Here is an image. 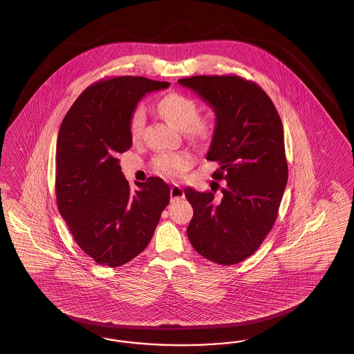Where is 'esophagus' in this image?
Masks as SVG:
<instances>
[{
  "label": "esophagus",
  "mask_w": 354,
  "mask_h": 354,
  "mask_svg": "<svg viewBox=\"0 0 354 354\" xmlns=\"http://www.w3.org/2000/svg\"><path fill=\"white\" fill-rule=\"evenodd\" d=\"M169 195H171V202H175V201H179V199L185 198V191H183V188L180 185H172L171 191H169Z\"/></svg>",
  "instance_id": "esophagus-1"
}]
</instances>
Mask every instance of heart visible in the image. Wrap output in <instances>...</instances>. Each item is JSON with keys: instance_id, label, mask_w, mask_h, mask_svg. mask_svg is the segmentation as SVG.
<instances>
[{"instance_id": "1", "label": "heart", "mask_w": 354, "mask_h": 354, "mask_svg": "<svg viewBox=\"0 0 354 354\" xmlns=\"http://www.w3.org/2000/svg\"><path fill=\"white\" fill-rule=\"evenodd\" d=\"M156 111L172 126L182 129L185 138L194 142L207 140L214 131V120L207 114H198V103L191 97L178 91H169L156 102ZM145 124L140 110L134 111L129 122L133 140H138ZM192 165V155L187 151L162 152L153 158V166L169 176L183 175Z\"/></svg>"}]
</instances>
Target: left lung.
<instances>
[{
  "label": "left lung",
  "mask_w": 354,
  "mask_h": 354,
  "mask_svg": "<svg viewBox=\"0 0 354 354\" xmlns=\"http://www.w3.org/2000/svg\"><path fill=\"white\" fill-rule=\"evenodd\" d=\"M194 90L216 114L207 160L220 188H185L194 208L187 236L203 257L237 264L259 250L270 234L288 182L284 131L268 94L239 75H194L178 81ZM219 187V185L216 183Z\"/></svg>",
  "instance_id": "obj_1"
}]
</instances>
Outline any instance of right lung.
I'll return each mask as SVG.
<instances>
[{
	"label": "right lung",
	"instance_id": "1",
	"mask_svg": "<svg viewBox=\"0 0 354 354\" xmlns=\"http://www.w3.org/2000/svg\"><path fill=\"white\" fill-rule=\"evenodd\" d=\"M169 86L131 75L101 80L84 88L61 123L57 207L78 247L101 266L120 267L142 252L169 203V185L156 176L131 191L118 159L133 145L136 103Z\"/></svg>",
	"mask_w": 354,
	"mask_h": 354
}]
</instances>
